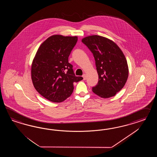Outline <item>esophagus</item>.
<instances>
[{
	"mask_svg": "<svg viewBox=\"0 0 157 157\" xmlns=\"http://www.w3.org/2000/svg\"><path fill=\"white\" fill-rule=\"evenodd\" d=\"M83 80H86V74H84V75H83Z\"/></svg>",
	"mask_w": 157,
	"mask_h": 157,
	"instance_id": "1",
	"label": "esophagus"
}]
</instances>
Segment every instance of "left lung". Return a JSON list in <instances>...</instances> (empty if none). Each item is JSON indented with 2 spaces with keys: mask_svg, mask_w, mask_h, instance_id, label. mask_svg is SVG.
<instances>
[{
  "mask_svg": "<svg viewBox=\"0 0 157 157\" xmlns=\"http://www.w3.org/2000/svg\"><path fill=\"white\" fill-rule=\"evenodd\" d=\"M82 41L95 59L99 80L93 92L103 98L113 97L123 88L128 77V66L123 51L113 41L101 36H87Z\"/></svg>",
  "mask_w": 157,
  "mask_h": 157,
  "instance_id": "8db88e82",
  "label": "left lung"
}]
</instances>
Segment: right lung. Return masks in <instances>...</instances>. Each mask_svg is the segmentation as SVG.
Instances as JSON below:
<instances>
[{
	"instance_id": "1",
	"label": "right lung",
	"mask_w": 157,
	"mask_h": 157,
	"mask_svg": "<svg viewBox=\"0 0 157 157\" xmlns=\"http://www.w3.org/2000/svg\"><path fill=\"white\" fill-rule=\"evenodd\" d=\"M78 41L77 36L52 35L38 48L31 66L35 89L45 98L61 102L71 95L74 83L83 79L76 76L68 57Z\"/></svg>"
}]
</instances>
